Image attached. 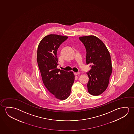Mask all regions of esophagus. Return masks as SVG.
Wrapping results in <instances>:
<instances>
[{"label":"esophagus","mask_w":134,"mask_h":134,"mask_svg":"<svg viewBox=\"0 0 134 134\" xmlns=\"http://www.w3.org/2000/svg\"><path fill=\"white\" fill-rule=\"evenodd\" d=\"M74 74L75 75H78V74H80V72H74Z\"/></svg>","instance_id":"obj_1"}]
</instances>
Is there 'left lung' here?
Masks as SVG:
<instances>
[{
  "mask_svg": "<svg viewBox=\"0 0 134 134\" xmlns=\"http://www.w3.org/2000/svg\"><path fill=\"white\" fill-rule=\"evenodd\" d=\"M83 43L86 51V63L91 69L87 72L89 81L87 90L93 96H99L108 86L112 72L110 55L102 41L93 35L79 38Z\"/></svg>",
  "mask_w": 134,
  "mask_h": 134,
  "instance_id": "left-lung-1",
  "label": "left lung"
}]
</instances>
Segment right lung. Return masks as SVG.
Segmentation results:
<instances>
[{
    "label": "right lung",
    "instance_id": "1",
    "mask_svg": "<svg viewBox=\"0 0 134 134\" xmlns=\"http://www.w3.org/2000/svg\"><path fill=\"white\" fill-rule=\"evenodd\" d=\"M68 38L56 34L47 35L41 41L37 50V63L43 83L55 98L60 100L70 96L74 81L72 72L57 68L58 49Z\"/></svg>",
    "mask_w": 134,
    "mask_h": 134
}]
</instances>
